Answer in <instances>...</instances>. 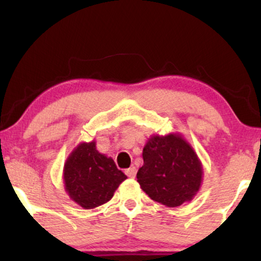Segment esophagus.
I'll return each mask as SVG.
<instances>
[{
  "label": "esophagus",
  "mask_w": 261,
  "mask_h": 261,
  "mask_svg": "<svg viewBox=\"0 0 261 261\" xmlns=\"http://www.w3.org/2000/svg\"><path fill=\"white\" fill-rule=\"evenodd\" d=\"M125 174H126L128 178H135V176H136V168H135V167H131V168L125 170Z\"/></svg>",
  "instance_id": "34e87169"
}]
</instances>
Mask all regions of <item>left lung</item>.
<instances>
[{"instance_id":"obj_1","label":"left lung","mask_w":261,"mask_h":261,"mask_svg":"<svg viewBox=\"0 0 261 261\" xmlns=\"http://www.w3.org/2000/svg\"><path fill=\"white\" fill-rule=\"evenodd\" d=\"M137 172L141 189L154 201L176 207L191 201L201 188V161L180 134L152 135L142 151Z\"/></svg>"}]
</instances>
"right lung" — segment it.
<instances>
[{
    "label": "right lung",
    "instance_id": "obj_1",
    "mask_svg": "<svg viewBox=\"0 0 261 261\" xmlns=\"http://www.w3.org/2000/svg\"><path fill=\"white\" fill-rule=\"evenodd\" d=\"M126 178L116 168L112 157L98 151L95 141L81 142L64 166L66 193L85 210L98 207L109 201Z\"/></svg>",
    "mask_w": 261,
    "mask_h": 261
}]
</instances>
